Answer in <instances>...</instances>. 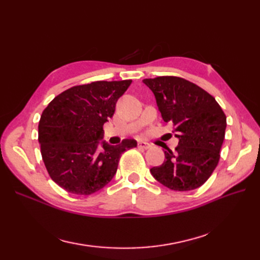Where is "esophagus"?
<instances>
[{
    "label": "esophagus",
    "mask_w": 260,
    "mask_h": 260,
    "mask_svg": "<svg viewBox=\"0 0 260 260\" xmlns=\"http://www.w3.org/2000/svg\"><path fill=\"white\" fill-rule=\"evenodd\" d=\"M138 147L139 148H142V149H148L149 147H151V145H149L146 142H143V141H141V142L138 143Z\"/></svg>",
    "instance_id": "34e87169"
}]
</instances>
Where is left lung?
Returning a JSON list of instances; mask_svg holds the SVG:
<instances>
[{
  "label": "left lung",
  "instance_id": "left-lung-1",
  "mask_svg": "<svg viewBox=\"0 0 260 260\" xmlns=\"http://www.w3.org/2000/svg\"><path fill=\"white\" fill-rule=\"evenodd\" d=\"M143 82L154 93L165 122L179 139L176 151H165V161L152 176L174 191H191L206 182L217 167L226 117L205 90L183 78L162 76Z\"/></svg>",
  "mask_w": 260,
  "mask_h": 260
}]
</instances>
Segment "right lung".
<instances>
[{
  "label": "right lung",
  "instance_id": "obj_1",
  "mask_svg": "<svg viewBox=\"0 0 260 260\" xmlns=\"http://www.w3.org/2000/svg\"><path fill=\"white\" fill-rule=\"evenodd\" d=\"M131 82L76 85L54 98L43 111L39 121L42 159L51 179L67 192L90 195L100 191L116 175L121 154L137 146L133 139L118 145L101 141L103 124L113 117L118 99Z\"/></svg>",
  "mask_w": 260,
  "mask_h": 260
}]
</instances>
